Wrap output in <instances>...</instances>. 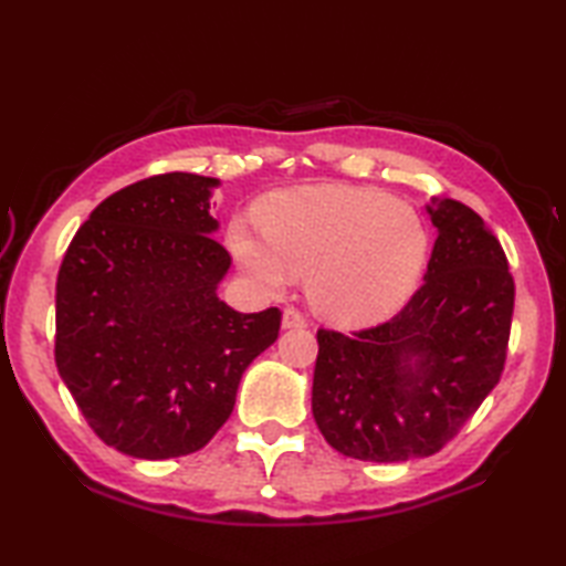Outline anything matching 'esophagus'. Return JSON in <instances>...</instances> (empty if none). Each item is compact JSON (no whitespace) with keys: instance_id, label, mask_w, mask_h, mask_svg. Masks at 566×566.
<instances>
[{"instance_id":"1","label":"esophagus","mask_w":566,"mask_h":566,"mask_svg":"<svg viewBox=\"0 0 566 566\" xmlns=\"http://www.w3.org/2000/svg\"><path fill=\"white\" fill-rule=\"evenodd\" d=\"M282 328L290 331V328H306V318L298 308H284L282 314Z\"/></svg>"}]
</instances>
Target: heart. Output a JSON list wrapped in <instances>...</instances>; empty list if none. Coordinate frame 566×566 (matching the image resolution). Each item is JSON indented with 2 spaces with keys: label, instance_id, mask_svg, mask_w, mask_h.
Returning a JSON list of instances; mask_svg holds the SVG:
<instances>
[{
  "label": "heart",
  "instance_id": "obj_1",
  "mask_svg": "<svg viewBox=\"0 0 566 566\" xmlns=\"http://www.w3.org/2000/svg\"><path fill=\"white\" fill-rule=\"evenodd\" d=\"M262 234L235 219L228 228L238 262L272 292L308 274V302L338 326H371L413 294L430 238L420 216L369 187L311 185L260 203Z\"/></svg>",
  "mask_w": 566,
  "mask_h": 566
}]
</instances>
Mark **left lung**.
<instances>
[{
    "instance_id": "left-lung-1",
    "label": "left lung",
    "mask_w": 566,
    "mask_h": 566,
    "mask_svg": "<svg viewBox=\"0 0 566 566\" xmlns=\"http://www.w3.org/2000/svg\"><path fill=\"white\" fill-rule=\"evenodd\" d=\"M438 238L420 290L381 326L318 331L311 411L331 448L365 462L436 454L496 387L515 302L509 260L484 219L426 203Z\"/></svg>"
}]
</instances>
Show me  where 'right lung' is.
<instances>
[{"instance_id": "add662e5", "label": "right lung", "mask_w": 566, "mask_h": 566, "mask_svg": "<svg viewBox=\"0 0 566 566\" xmlns=\"http://www.w3.org/2000/svg\"><path fill=\"white\" fill-rule=\"evenodd\" d=\"M216 177L167 172L104 199L55 284V365L97 436L138 460L201 450L235 406L280 308L219 298L231 268L209 213Z\"/></svg>"}]
</instances>
